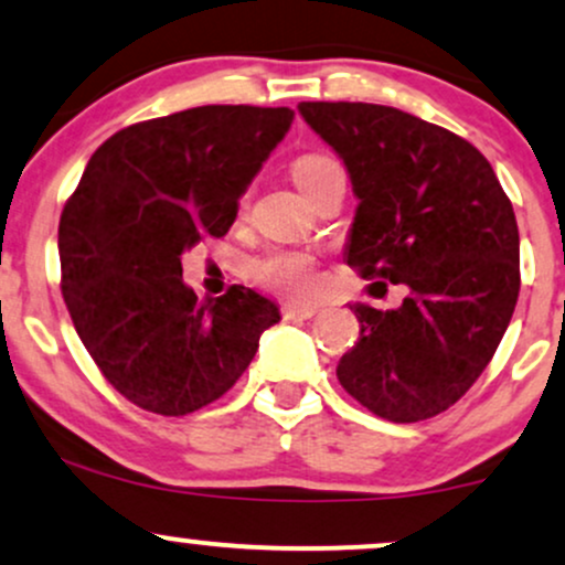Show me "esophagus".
<instances>
[{
    "mask_svg": "<svg viewBox=\"0 0 565 565\" xmlns=\"http://www.w3.org/2000/svg\"><path fill=\"white\" fill-rule=\"evenodd\" d=\"M284 319H313V316L321 313V308H316V305H284L281 308Z\"/></svg>",
    "mask_w": 565,
    "mask_h": 565,
    "instance_id": "1",
    "label": "esophagus"
}]
</instances>
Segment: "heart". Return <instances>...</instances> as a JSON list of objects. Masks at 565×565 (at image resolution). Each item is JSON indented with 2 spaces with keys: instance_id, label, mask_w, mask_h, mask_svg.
<instances>
[{
  "instance_id": "obj_1",
  "label": "heart",
  "mask_w": 565,
  "mask_h": 565,
  "mask_svg": "<svg viewBox=\"0 0 565 565\" xmlns=\"http://www.w3.org/2000/svg\"><path fill=\"white\" fill-rule=\"evenodd\" d=\"M337 161L323 153H302L300 159L291 164V174H295L297 185L308 193V188L334 170ZM249 278L260 284L263 289L276 291L284 297H310L319 289V263H316L313 252L305 249H287V246H274V249L263 252V255L252 257L249 260Z\"/></svg>"
}]
</instances>
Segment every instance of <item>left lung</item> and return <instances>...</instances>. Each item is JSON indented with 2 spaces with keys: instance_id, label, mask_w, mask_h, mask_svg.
<instances>
[{
  "instance_id": "1",
  "label": "left lung",
  "mask_w": 565,
  "mask_h": 565,
  "mask_svg": "<svg viewBox=\"0 0 565 565\" xmlns=\"http://www.w3.org/2000/svg\"><path fill=\"white\" fill-rule=\"evenodd\" d=\"M297 108L359 196L348 265L408 289L395 310L350 305L361 337L337 380L382 419L436 417L481 377L515 310L521 238L508 193L472 142L398 108Z\"/></svg>"
}]
</instances>
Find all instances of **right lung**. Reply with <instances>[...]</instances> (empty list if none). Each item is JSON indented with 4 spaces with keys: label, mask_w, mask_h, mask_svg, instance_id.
Segmentation results:
<instances>
[{
    "label": "right lung",
    "mask_w": 565,
    "mask_h": 565,
    "mask_svg": "<svg viewBox=\"0 0 565 565\" xmlns=\"http://www.w3.org/2000/svg\"><path fill=\"white\" fill-rule=\"evenodd\" d=\"M291 119L289 108H188L119 129L87 161L57 225L61 291L103 377L135 406L183 417L212 404L281 319L244 287L199 302L180 255L228 233Z\"/></svg>",
    "instance_id": "right-lung-1"
}]
</instances>
